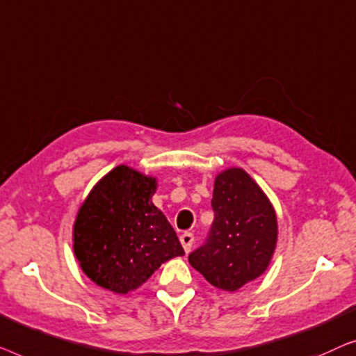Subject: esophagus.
I'll return each mask as SVG.
<instances>
[{
    "mask_svg": "<svg viewBox=\"0 0 356 356\" xmlns=\"http://www.w3.org/2000/svg\"><path fill=\"white\" fill-rule=\"evenodd\" d=\"M193 242H195L193 234L184 232L182 235H180V243H182V247H184V250H185V252H187V253L190 252V248H192Z\"/></svg>",
    "mask_w": 356,
    "mask_h": 356,
    "instance_id": "esophagus-1",
    "label": "esophagus"
}]
</instances>
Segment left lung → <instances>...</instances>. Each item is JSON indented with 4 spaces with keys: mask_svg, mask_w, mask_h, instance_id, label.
I'll list each match as a JSON object with an SVG mask.
<instances>
[{
    "mask_svg": "<svg viewBox=\"0 0 356 356\" xmlns=\"http://www.w3.org/2000/svg\"><path fill=\"white\" fill-rule=\"evenodd\" d=\"M214 221L203 247L188 263L214 287L235 292L258 279L271 263L277 243V218L263 188L240 168L214 179Z\"/></svg>",
    "mask_w": 356,
    "mask_h": 356,
    "instance_id": "8db88e82",
    "label": "left lung"
}]
</instances>
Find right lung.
I'll use <instances>...</instances> for the list:
<instances>
[{"label": "right lung", "mask_w": 356, "mask_h": 356, "mask_svg": "<svg viewBox=\"0 0 356 356\" xmlns=\"http://www.w3.org/2000/svg\"><path fill=\"white\" fill-rule=\"evenodd\" d=\"M156 177L121 164L95 184L74 222V254L99 287L126 295L182 257L176 230L152 202Z\"/></svg>", "instance_id": "add662e5"}]
</instances>
